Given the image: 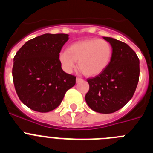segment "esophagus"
I'll return each mask as SVG.
<instances>
[{
  "label": "esophagus",
  "instance_id": "1",
  "mask_svg": "<svg viewBox=\"0 0 153 153\" xmlns=\"http://www.w3.org/2000/svg\"><path fill=\"white\" fill-rule=\"evenodd\" d=\"M83 79H82V78H79V77H76V83H79V82H82Z\"/></svg>",
  "mask_w": 153,
  "mask_h": 153
}]
</instances>
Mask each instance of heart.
Returning <instances> with one entry per match:
<instances>
[{"label": "heart", "instance_id": "obj_1", "mask_svg": "<svg viewBox=\"0 0 153 153\" xmlns=\"http://www.w3.org/2000/svg\"><path fill=\"white\" fill-rule=\"evenodd\" d=\"M113 55L111 44L105 40L88 39L71 44L59 54L63 70L71 73L78 61L79 70L86 76L101 74L109 64Z\"/></svg>", "mask_w": 153, "mask_h": 153}]
</instances>
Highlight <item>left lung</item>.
<instances>
[{"label": "left lung", "mask_w": 153, "mask_h": 153, "mask_svg": "<svg viewBox=\"0 0 153 153\" xmlns=\"http://www.w3.org/2000/svg\"><path fill=\"white\" fill-rule=\"evenodd\" d=\"M111 44V61L101 74L87 79L90 89L85 100L90 109L112 113L123 107L134 94L140 78V60L124 42L104 36Z\"/></svg>", "instance_id": "obj_1"}]
</instances>
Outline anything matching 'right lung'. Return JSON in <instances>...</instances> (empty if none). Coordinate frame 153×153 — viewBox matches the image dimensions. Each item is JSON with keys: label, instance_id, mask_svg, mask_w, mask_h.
<instances>
[{"label": "right lung", "instance_id": "add662e5", "mask_svg": "<svg viewBox=\"0 0 153 153\" xmlns=\"http://www.w3.org/2000/svg\"><path fill=\"white\" fill-rule=\"evenodd\" d=\"M65 33H45L26 42L13 57L16 92L21 102L34 111L56 109L65 93L75 85L76 76L61 68L59 54L68 40Z\"/></svg>", "mask_w": 153, "mask_h": 153}]
</instances>
